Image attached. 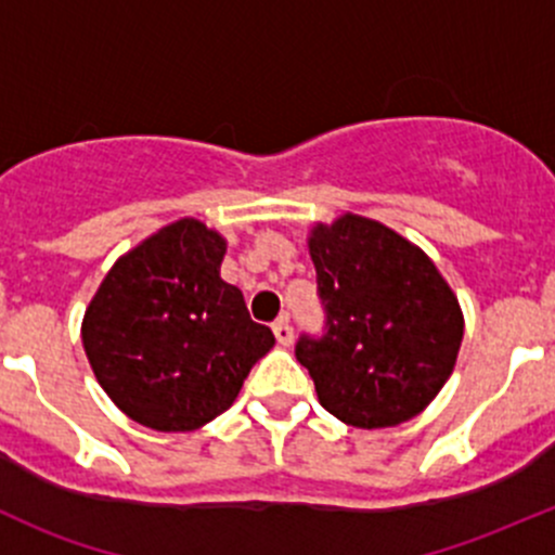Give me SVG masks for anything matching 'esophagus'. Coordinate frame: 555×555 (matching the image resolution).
Listing matches in <instances>:
<instances>
[{
	"instance_id": "1",
	"label": "esophagus",
	"mask_w": 555,
	"mask_h": 555,
	"mask_svg": "<svg viewBox=\"0 0 555 555\" xmlns=\"http://www.w3.org/2000/svg\"><path fill=\"white\" fill-rule=\"evenodd\" d=\"M273 335H276V340L282 346L293 344V324H289L287 317H279L276 322H273Z\"/></svg>"
}]
</instances>
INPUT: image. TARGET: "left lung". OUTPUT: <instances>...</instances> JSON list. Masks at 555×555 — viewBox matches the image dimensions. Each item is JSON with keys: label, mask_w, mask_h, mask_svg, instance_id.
Segmentation results:
<instances>
[{"label": "left lung", "mask_w": 555, "mask_h": 555, "mask_svg": "<svg viewBox=\"0 0 555 555\" xmlns=\"http://www.w3.org/2000/svg\"><path fill=\"white\" fill-rule=\"evenodd\" d=\"M319 335L295 357L324 411L360 429L422 413L456 365L464 322L456 295L418 246L382 222L344 215L311 231Z\"/></svg>", "instance_id": "8db88e82"}]
</instances>
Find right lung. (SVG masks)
I'll use <instances>...</instances> for the list:
<instances>
[{"instance_id":"1","label":"right lung","mask_w":555,"mask_h":555,"mask_svg":"<svg viewBox=\"0 0 555 555\" xmlns=\"http://www.w3.org/2000/svg\"><path fill=\"white\" fill-rule=\"evenodd\" d=\"M225 242L179 220L112 266L82 322L99 384L133 422L158 433L204 427L233 405L273 349L242 289L220 279Z\"/></svg>"}]
</instances>
